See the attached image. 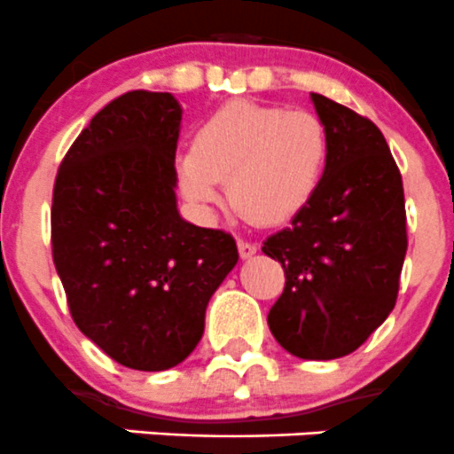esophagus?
I'll list each match as a JSON object with an SVG mask.
<instances>
[{
	"label": "esophagus",
	"mask_w": 454,
	"mask_h": 454,
	"mask_svg": "<svg viewBox=\"0 0 454 454\" xmlns=\"http://www.w3.org/2000/svg\"><path fill=\"white\" fill-rule=\"evenodd\" d=\"M237 248H239L241 259H250V256H254L256 253H259V246H256L254 241L239 239V241H237Z\"/></svg>",
	"instance_id": "34e87169"
}]
</instances>
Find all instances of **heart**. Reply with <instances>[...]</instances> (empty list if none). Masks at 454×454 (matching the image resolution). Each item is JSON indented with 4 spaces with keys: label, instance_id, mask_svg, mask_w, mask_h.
<instances>
[{
    "label": "heart",
    "instance_id": "heart-1",
    "mask_svg": "<svg viewBox=\"0 0 454 454\" xmlns=\"http://www.w3.org/2000/svg\"><path fill=\"white\" fill-rule=\"evenodd\" d=\"M327 155V127L316 114L232 100L201 122L193 146L177 153V184L195 208L213 213L228 180L241 213L278 223L312 200Z\"/></svg>",
    "mask_w": 454,
    "mask_h": 454
}]
</instances>
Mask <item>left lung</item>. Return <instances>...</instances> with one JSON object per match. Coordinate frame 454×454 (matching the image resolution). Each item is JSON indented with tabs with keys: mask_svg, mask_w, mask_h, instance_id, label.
<instances>
[{
	"mask_svg": "<svg viewBox=\"0 0 454 454\" xmlns=\"http://www.w3.org/2000/svg\"><path fill=\"white\" fill-rule=\"evenodd\" d=\"M329 155L312 200L263 244L286 290L268 314L278 345L303 360L358 349L395 308L406 256L404 189L382 131L345 105L309 94Z\"/></svg>",
	"mask_w": 454,
	"mask_h": 454,
	"instance_id": "1",
	"label": "left lung"
}]
</instances>
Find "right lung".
I'll list each match as a JSON object with an SVG mask.
<instances>
[{
	"label": "right lung",
	"instance_id": "add662e5",
	"mask_svg": "<svg viewBox=\"0 0 454 454\" xmlns=\"http://www.w3.org/2000/svg\"><path fill=\"white\" fill-rule=\"evenodd\" d=\"M182 105L127 91L67 151L52 198V254L76 327L136 371L180 364L206 308L239 261L228 232L177 210Z\"/></svg>",
	"mask_w": 454,
	"mask_h": 454
}]
</instances>
